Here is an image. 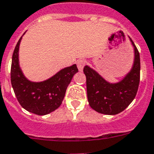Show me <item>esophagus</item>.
<instances>
[{
    "mask_svg": "<svg viewBox=\"0 0 154 154\" xmlns=\"http://www.w3.org/2000/svg\"><path fill=\"white\" fill-rule=\"evenodd\" d=\"M86 64V61L83 60V59H80L77 62V66H78V69L79 71H83V67L85 66Z\"/></svg>",
    "mask_w": 154,
    "mask_h": 154,
    "instance_id": "esophagus-1",
    "label": "esophagus"
}]
</instances>
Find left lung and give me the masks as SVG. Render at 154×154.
Here are the masks:
<instances>
[{"instance_id":"1","label":"left lung","mask_w":154,"mask_h":154,"mask_svg":"<svg viewBox=\"0 0 154 154\" xmlns=\"http://www.w3.org/2000/svg\"><path fill=\"white\" fill-rule=\"evenodd\" d=\"M134 50V59L130 71L119 82L111 83L100 74L85 66L83 72L87 79V93L91 108L105 115H116L134 100L140 83V54L129 38Z\"/></svg>"}]
</instances>
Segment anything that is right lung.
<instances>
[{
    "mask_svg": "<svg viewBox=\"0 0 154 154\" xmlns=\"http://www.w3.org/2000/svg\"><path fill=\"white\" fill-rule=\"evenodd\" d=\"M22 36L17 42L12 57V87L22 108L36 115H46L61 105L66 88L74 75L79 71L78 68L76 64H73L62 69L46 80L41 82L29 80L24 75L19 64V46Z\"/></svg>",
    "mask_w": 154,
    "mask_h": 154,
    "instance_id": "obj_1",
    "label": "right lung"
}]
</instances>
